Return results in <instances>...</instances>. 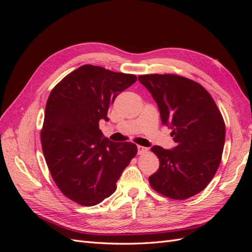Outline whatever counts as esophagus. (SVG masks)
Segmentation results:
<instances>
[{"label": "esophagus", "instance_id": "34e87169", "mask_svg": "<svg viewBox=\"0 0 252 252\" xmlns=\"http://www.w3.org/2000/svg\"><path fill=\"white\" fill-rule=\"evenodd\" d=\"M147 151V148L146 147H143V146H138V154L139 155H143L145 154V152Z\"/></svg>", "mask_w": 252, "mask_h": 252}]
</instances>
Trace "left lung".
I'll list each match as a JSON object with an SVG mask.
<instances>
[{
  "label": "left lung",
  "mask_w": 252,
  "mask_h": 252,
  "mask_svg": "<svg viewBox=\"0 0 252 252\" xmlns=\"http://www.w3.org/2000/svg\"><path fill=\"white\" fill-rule=\"evenodd\" d=\"M139 81L158 104L162 124L177 146L151 147L159 167L149 177L156 191L186 200L209 184L222 158L225 123L212 96L199 83L178 74H144Z\"/></svg>",
  "instance_id": "1"
}]
</instances>
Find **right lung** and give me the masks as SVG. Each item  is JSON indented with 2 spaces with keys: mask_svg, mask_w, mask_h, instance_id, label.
Returning <instances> with one entry per match:
<instances>
[{
  "mask_svg": "<svg viewBox=\"0 0 252 252\" xmlns=\"http://www.w3.org/2000/svg\"><path fill=\"white\" fill-rule=\"evenodd\" d=\"M135 81L134 74L83 65L51 90L42 149L53 181L71 201L94 206L107 199L138 152L135 144L111 142L98 128L117 95Z\"/></svg>",
  "mask_w": 252,
  "mask_h": 252,
  "instance_id": "right-lung-1",
  "label": "right lung"
}]
</instances>
